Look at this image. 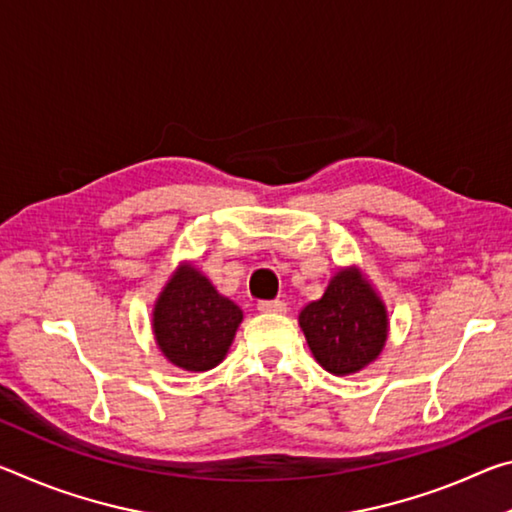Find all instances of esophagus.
I'll return each mask as SVG.
<instances>
[{"label":"esophagus","instance_id":"obj_1","mask_svg":"<svg viewBox=\"0 0 512 512\" xmlns=\"http://www.w3.org/2000/svg\"><path fill=\"white\" fill-rule=\"evenodd\" d=\"M257 311H262V314H284V311H287V302L262 300V302H257Z\"/></svg>","mask_w":512,"mask_h":512}]
</instances>
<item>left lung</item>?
<instances>
[{"label": "left lung", "mask_w": 512, "mask_h": 512, "mask_svg": "<svg viewBox=\"0 0 512 512\" xmlns=\"http://www.w3.org/2000/svg\"><path fill=\"white\" fill-rule=\"evenodd\" d=\"M314 359L336 377L354 375L379 359L388 341V311L366 273L339 268L327 289L298 314Z\"/></svg>", "instance_id": "8db88e82"}]
</instances>
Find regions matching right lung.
<instances>
[{"label": "right lung", "mask_w": 512, "mask_h": 512, "mask_svg": "<svg viewBox=\"0 0 512 512\" xmlns=\"http://www.w3.org/2000/svg\"><path fill=\"white\" fill-rule=\"evenodd\" d=\"M244 320L194 262H180L153 305V336L162 357L189 372H205L225 359Z\"/></svg>", "instance_id": "obj_1"}]
</instances>
